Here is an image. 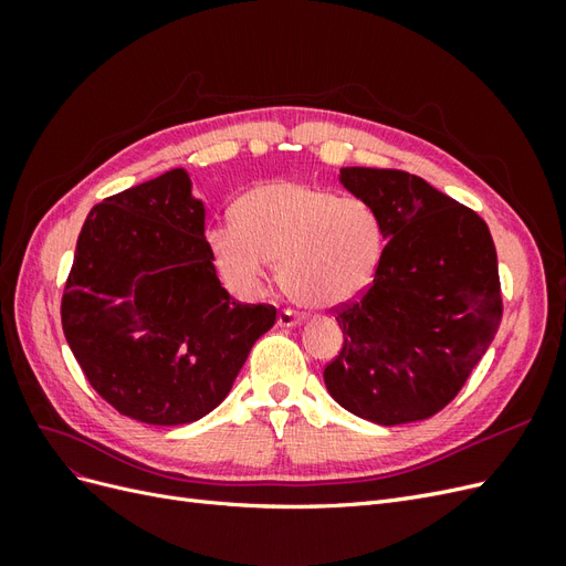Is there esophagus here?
<instances>
[{
  "label": "esophagus",
  "instance_id": "obj_1",
  "mask_svg": "<svg viewBox=\"0 0 566 566\" xmlns=\"http://www.w3.org/2000/svg\"><path fill=\"white\" fill-rule=\"evenodd\" d=\"M300 323H302V316L295 314V312H290V310H283L281 316H279L281 328H293V325H300Z\"/></svg>",
  "mask_w": 566,
  "mask_h": 566
}]
</instances>
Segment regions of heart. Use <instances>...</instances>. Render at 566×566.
Segmentation results:
<instances>
[{
	"mask_svg": "<svg viewBox=\"0 0 566 566\" xmlns=\"http://www.w3.org/2000/svg\"><path fill=\"white\" fill-rule=\"evenodd\" d=\"M214 266L233 290L262 293L271 264L287 297L333 310L358 297L378 273L385 233L358 198L304 181H269L233 205V224L208 233Z\"/></svg>",
	"mask_w": 566,
	"mask_h": 566,
	"instance_id": "heart-1",
	"label": "heart"
}]
</instances>
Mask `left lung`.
Listing matches in <instances>:
<instances>
[{"label": "left lung", "instance_id": "1", "mask_svg": "<svg viewBox=\"0 0 566 566\" xmlns=\"http://www.w3.org/2000/svg\"><path fill=\"white\" fill-rule=\"evenodd\" d=\"M339 184L375 210L387 245L361 300L337 312L345 345L325 387L375 424L432 418L499 333L493 238L476 212L401 169L342 167Z\"/></svg>", "mask_w": 566, "mask_h": 566}]
</instances>
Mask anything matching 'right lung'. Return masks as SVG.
Masks as SVG:
<instances>
[{"label":"right lung","mask_w":566,"mask_h":566,"mask_svg":"<svg viewBox=\"0 0 566 566\" xmlns=\"http://www.w3.org/2000/svg\"><path fill=\"white\" fill-rule=\"evenodd\" d=\"M205 241L184 167L92 208L61 302L67 347L119 413L188 424L227 399L271 304L235 302Z\"/></svg>","instance_id":"1"}]
</instances>
